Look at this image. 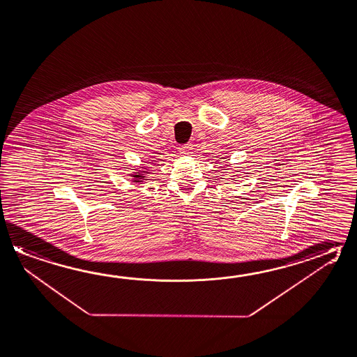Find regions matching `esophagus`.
Returning a JSON list of instances; mask_svg holds the SVG:
<instances>
[{
    "mask_svg": "<svg viewBox=\"0 0 357 357\" xmlns=\"http://www.w3.org/2000/svg\"><path fill=\"white\" fill-rule=\"evenodd\" d=\"M179 153H182V155H190V151H192V145L190 144H187V145L179 146Z\"/></svg>",
    "mask_w": 357,
    "mask_h": 357,
    "instance_id": "obj_1",
    "label": "esophagus"
}]
</instances>
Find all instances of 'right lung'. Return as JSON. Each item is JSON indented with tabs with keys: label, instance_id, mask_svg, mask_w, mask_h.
I'll return each instance as SVG.
<instances>
[{
	"label": "right lung",
	"instance_id": "obj_1",
	"mask_svg": "<svg viewBox=\"0 0 357 357\" xmlns=\"http://www.w3.org/2000/svg\"><path fill=\"white\" fill-rule=\"evenodd\" d=\"M131 174L128 175L132 178V183L136 184V185H139L146 181H149L147 175L151 174V170H150L149 165L147 167H137L136 169H131Z\"/></svg>",
	"mask_w": 357,
	"mask_h": 357
}]
</instances>
